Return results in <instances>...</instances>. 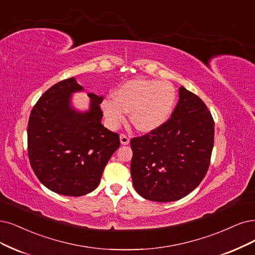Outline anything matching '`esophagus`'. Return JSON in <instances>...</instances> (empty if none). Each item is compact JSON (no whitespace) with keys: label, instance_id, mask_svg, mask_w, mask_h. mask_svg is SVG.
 Instances as JSON below:
<instances>
[{"label":"esophagus","instance_id":"34e87169","mask_svg":"<svg viewBox=\"0 0 255 255\" xmlns=\"http://www.w3.org/2000/svg\"><path fill=\"white\" fill-rule=\"evenodd\" d=\"M120 139H121V144L122 145H128L129 144V137L126 134H124V133H122L120 135Z\"/></svg>","mask_w":255,"mask_h":255}]
</instances>
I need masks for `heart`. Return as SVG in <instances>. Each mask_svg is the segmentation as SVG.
Listing matches in <instances>:
<instances>
[{
    "label": "heart",
    "instance_id": "1",
    "mask_svg": "<svg viewBox=\"0 0 255 255\" xmlns=\"http://www.w3.org/2000/svg\"><path fill=\"white\" fill-rule=\"evenodd\" d=\"M175 100V88L170 82L136 79L121 85L115 98L104 100L102 107L112 127L124 122L127 111H130L133 126L148 132L169 119Z\"/></svg>",
    "mask_w": 255,
    "mask_h": 255
}]
</instances>
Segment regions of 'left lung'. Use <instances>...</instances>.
<instances>
[{"instance_id": "8db88e82", "label": "left lung", "mask_w": 255, "mask_h": 255, "mask_svg": "<svg viewBox=\"0 0 255 255\" xmlns=\"http://www.w3.org/2000/svg\"><path fill=\"white\" fill-rule=\"evenodd\" d=\"M214 121L206 104L185 87L171 118L131 138L130 171L136 192L153 202H173L203 181L210 165Z\"/></svg>"}]
</instances>
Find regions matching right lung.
Masks as SVG:
<instances>
[{"mask_svg": "<svg viewBox=\"0 0 255 255\" xmlns=\"http://www.w3.org/2000/svg\"><path fill=\"white\" fill-rule=\"evenodd\" d=\"M84 88L74 78L53 85L33 106L27 128L28 156L40 182L67 196L90 193L99 186L120 136L104 127L103 97L89 93V111L71 107V94Z\"/></svg>", "mask_w": 255, "mask_h": 255, "instance_id": "add662e5", "label": "right lung"}]
</instances>
